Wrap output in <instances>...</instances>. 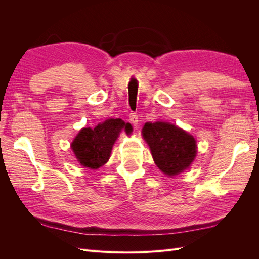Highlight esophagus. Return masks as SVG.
<instances>
[{"instance_id": "esophagus-1", "label": "esophagus", "mask_w": 259, "mask_h": 259, "mask_svg": "<svg viewBox=\"0 0 259 259\" xmlns=\"http://www.w3.org/2000/svg\"><path fill=\"white\" fill-rule=\"evenodd\" d=\"M130 121L134 125H136L138 123V114L136 112H132L130 114Z\"/></svg>"}]
</instances>
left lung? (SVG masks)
I'll return each mask as SVG.
<instances>
[{"label":"left lung","mask_w":259,"mask_h":259,"mask_svg":"<svg viewBox=\"0 0 259 259\" xmlns=\"http://www.w3.org/2000/svg\"><path fill=\"white\" fill-rule=\"evenodd\" d=\"M143 137L150 147L156 166L168 176L177 175L189 167L197 155L193 136L173 124L146 123Z\"/></svg>","instance_id":"8db88e82"}]
</instances>
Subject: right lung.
<instances>
[{
  "mask_svg": "<svg viewBox=\"0 0 259 259\" xmlns=\"http://www.w3.org/2000/svg\"><path fill=\"white\" fill-rule=\"evenodd\" d=\"M123 128L130 133L131 124H125L121 119H110L98 124L94 130H81L71 145L81 165L93 169L103 166L109 160L112 146Z\"/></svg>",
  "mask_w": 259,
  "mask_h": 259,
  "instance_id": "right-lung-1",
  "label": "right lung"
}]
</instances>
